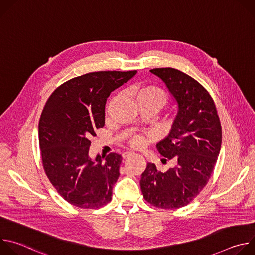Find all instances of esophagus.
<instances>
[{
  "instance_id": "obj_1",
  "label": "esophagus",
  "mask_w": 255,
  "mask_h": 255,
  "mask_svg": "<svg viewBox=\"0 0 255 255\" xmlns=\"http://www.w3.org/2000/svg\"><path fill=\"white\" fill-rule=\"evenodd\" d=\"M133 155H135V153H134V152H131V151H126V152H124V153L122 154L123 158H128V157L133 156Z\"/></svg>"
}]
</instances>
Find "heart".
<instances>
[{"label":"heart","instance_id":"heart-1","mask_svg":"<svg viewBox=\"0 0 255 255\" xmlns=\"http://www.w3.org/2000/svg\"><path fill=\"white\" fill-rule=\"evenodd\" d=\"M136 99L138 103H147L158 107H163L167 102V94L163 89L156 85H145L136 90ZM145 143L142 136L136 135L131 139V145L133 147H141Z\"/></svg>","mask_w":255,"mask_h":255}]
</instances>
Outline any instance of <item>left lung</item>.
Returning <instances> with one entry per match:
<instances>
[{
  "instance_id": "1",
  "label": "left lung",
  "mask_w": 255,
  "mask_h": 255,
  "mask_svg": "<svg viewBox=\"0 0 255 255\" xmlns=\"http://www.w3.org/2000/svg\"><path fill=\"white\" fill-rule=\"evenodd\" d=\"M150 71L165 83L178 105L168 136L156 144L162 161L173 159L176 165L162 172L147 163L140 187L150 205L174 210L189 205L208 184L219 156L222 127L211 95L199 82L171 67Z\"/></svg>"
}]
</instances>
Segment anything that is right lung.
<instances>
[{"instance_id": "add662e5", "label": "right lung", "mask_w": 255, "mask_h": 255, "mask_svg": "<svg viewBox=\"0 0 255 255\" xmlns=\"http://www.w3.org/2000/svg\"><path fill=\"white\" fill-rule=\"evenodd\" d=\"M137 70H102L71 79L48 98L39 120L44 171L57 193L82 209H99L112 199L120 175L118 153L89 156L90 138L105 125V105L111 92Z\"/></svg>"}]
</instances>
